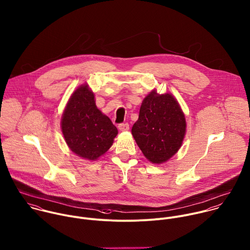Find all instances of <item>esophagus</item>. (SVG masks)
I'll list each match as a JSON object with an SVG mask.
<instances>
[{
    "mask_svg": "<svg viewBox=\"0 0 250 250\" xmlns=\"http://www.w3.org/2000/svg\"><path fill=\"white\" fill-rule=\"evenodd\" d=\"M119 129L121 131H126L129 129V125L127 123H124V124H120L119 125Z\"/></svg>",
    "mask_w": 250,
    "mask_h": 250,
    "instance_id": "1",
    "label": "esophagus"
}]
</instances>
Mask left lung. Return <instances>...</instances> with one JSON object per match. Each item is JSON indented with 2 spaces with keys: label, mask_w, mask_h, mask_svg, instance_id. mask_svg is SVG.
Segmentation results:
<instances>
[{
  "label": "left lung",
  "mask_w": 250,
  "mask_h": 250,
  "mask_svg": "<svg viewBox=\"0 0 250 250\" xmlns=\"http://www.w3.org/2000/svg\"><path fill=\"white\" fill-rule=\"evenodd\" d=\"M131 133L151 163L163 164L174 156L186 133L185 116L174 96L152 90L141 104Z\"/></svg>",
  "instance_id": "left-lung-1"
}]
</instances>
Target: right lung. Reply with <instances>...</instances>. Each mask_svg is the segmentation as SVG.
<instances>
[{
	"instance_id": "obj_1",
	"label": "right lung",
	"mask_w": 250,
	"mask_h": 250,
	"mask_svg": "<svg viewBox=\"0 0 250 250\" xmlns=\"http://www.w3.org/2000/svg\"><path fill=\"white\" fill-rule=\"evenodd\" d=\"M61 129L71 151L90 161L104 155L118 134L111 120L97 109L87 84L80 85L71 95L62 115Z\"/></svg>"
}]
</instances>
